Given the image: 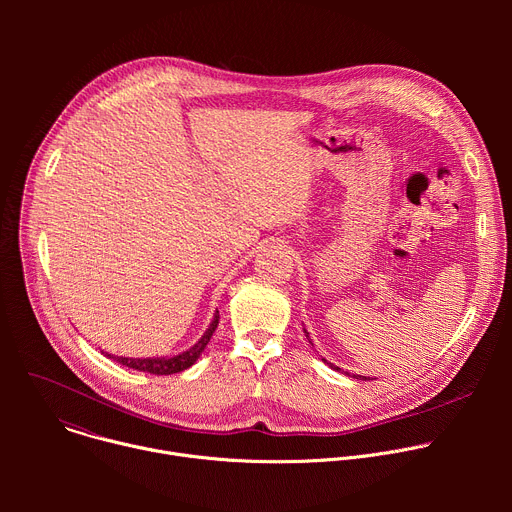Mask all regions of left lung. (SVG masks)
I'll return each mask as SVG.
<instances>
[{
    "label": "left lung",
    "mask_w": 512,
    "mask_h": 512,
    "mask_svg": "<svg viewBox=\"0 0 512 512\" xmlns=\"http://www.w3.org/2000/svg\"><path fill=\"white\" fill-rule=\"evenodd\" d=\"M304 332H306V338H308V340H310V344H312V338H310V334H308V330H306V328H304ZM322 360H324V362H326V364H328V367H330V369H334V371H340V369H338V367H336V364H332V362H328V360H326V358H322ZM348 377H350V375H348ZM352 377H354V379H360V381H367V377H360V375H352Z\"/></svg>",
    "instance_id": "left-lung-1"
}]
</instances>
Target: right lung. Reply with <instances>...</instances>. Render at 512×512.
Masks as SVG:
<instances>
[{"label": "right lung", "mask_w": 512, "mask_h": 512, "mask_svg": "<svg viewBox=\"0 0 512 512\" xmlns=\"http://www.w3.org/2000/svg\"><path fill=\"white\" fill-rule=\"evenodd\" d=\"M218 326V310L214 312V318L210 322V326L206 328V332L198 338L196 344H192L188 350L172 354V356H148V358H133V356H115L109 352H103L105 356L125 364L127 369L139 371V373H150V375H174V373H182L186 369H190L192 364L200 358V354L204 352L206 344L210 342L214 330Z\"/></svg>", "instance_id": "1"}]
</instances>
